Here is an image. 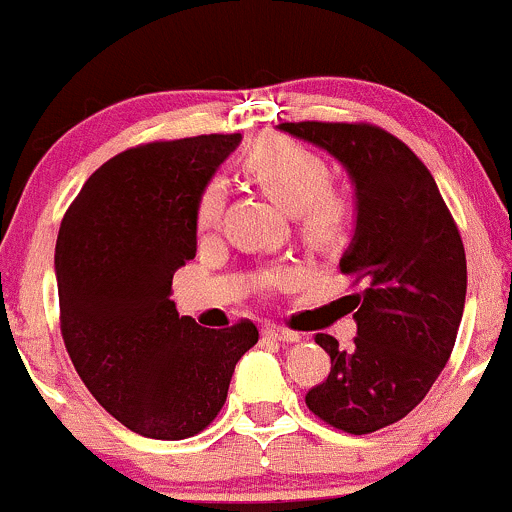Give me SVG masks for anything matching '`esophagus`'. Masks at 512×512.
I'll return each instance as SVG.
<instances>
[{"label": "esophagus", "mask_w": 512, "mask_h": 512, "mask_svg": "<svg viewBox=\"0 0 512 512\" xmlns=\"http://www.w3.org/2000/svg\"><path fill=\"white\" fill-rule=\"evenodd\" d=\"M261 333L266 337H271V340H278V342H298L300 340L298 333H293V330H286V328H281V325H273V323L263 325Z\"/></svg>", "instance_id": "obj_1"}]
</instances>
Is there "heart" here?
<instances>
[{"mask_svg":"<svg viewBox=\"0 0 512 512\" xmlns=\"http://www.w3.org/2000/svg\"><path fill=\"white\" fill-rule=\"evenodd\" d=\"M244 172L273 202L298 214L300 231L313 244H330L350 219V204L330 187V170L323 157L288 138H266L256 142L244 157ZM226 189L221 179L204 184L197 199L199 234H209L219 226L224 212ZM278 276H271L276 281Z\"/></svg>","mask_w":512,"mask_h":512,"instance_id":"heart-1","label":"heart"}]
</instances>
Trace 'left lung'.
<instances>
[{
    "instance_id": "obj_1",
    "label": "left lung",
    "mask_w": 512,
    "mask_h": 512,
    "mask_svg": "<svg viewBox=\"0 0 512 512\" xmlns=\"http://www.w3.org/2000/svg\"><path fill=\"white\" fill-rule=\"evenodd\" d=\"M278 130L330 152L355 184V234L340 258L362 283L350 295L355 347L315 335L330 374L305 404L335 429L372 434L412 412L449 362L466 303L461 234L424 162L387 130L315 120Z\"/></svg>"
}]
</instances>
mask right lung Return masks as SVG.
<instances>
[{"label": "right lung", "instance_id": "1", "mask_svg": "<svg viewBox=\"0 0 512 512\" xmlns=\"http://www.w3.org/2000/svg\"><path fill=\"white\" fill-rule=\"evenodd\" d=\"M241 135L133 147L98 167L56 239L61 335L100 407L147 439L207 429L258 342L251 320L207 330L179 315L172 276L197 254V199Z\"/></svg>", "mask_w": 512, "mask_h": 512}]
</instances>
